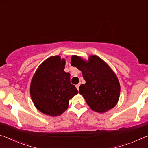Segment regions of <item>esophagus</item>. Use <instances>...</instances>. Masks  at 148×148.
<instances>
[{
	"label": "esophagus",
	"instance_id": "34e87169",
	"mask_svg": "<svg viewBox=\"0 0 148 148\" xmlns=\"http://www.w3.org/2000/svg\"><path fill=\"white\" fill-rule=\"evenodd\" d=\"M79 86H80V84H77V85H76V89L78 90L79 89Z\"/></svg>",
	"mask_w": 148,
	"mask_h": 148
}]
</instances>
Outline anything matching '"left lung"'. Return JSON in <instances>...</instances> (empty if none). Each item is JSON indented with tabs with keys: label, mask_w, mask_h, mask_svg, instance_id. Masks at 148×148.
<instances>
[{
	"label": "left lung",
	"mask_w": 148,
	"mask_h": 148,
	"mask_svg": "<svg viewBox=\"0 0 148 148\" xmlns=\"http://www.w3.org/2000/svg\"><path fill=\"white\" fill-rule=\"evenodd\" d=\"M71 62L82 72L86 84L79 86V92L91 108L99 113L113 108L119 98L120 85L106 62L96 56H90L88 61L73 56Z\"/></svg>",
	"instance_id": "obj_1"
}]
</instances>
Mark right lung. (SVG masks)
Returning <instances> with one entry per match:
<instances>
[{
	"label": "right lung",
	"instance_id": "right-lung-1",
	"mask_svg": "<svg viewBox=\"0 0 148 148\" xmlns=\"http://www.w3.org/2000/svg\"><path fill=\"white\" fill-rule=\"evenodd\" d=\"M65 61L52 56L40 65L32 77L30 93L39 111L51 116L62 114L69 100L78 91L71 83V74L64 71Z\"/></svg>",
	"mask_w": 148,
	"mask_h": 148
}]
</instances>
